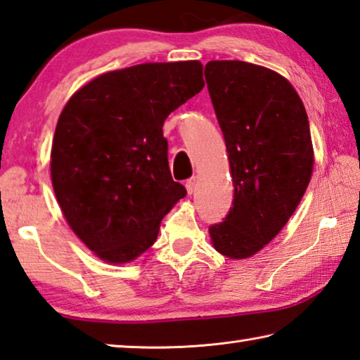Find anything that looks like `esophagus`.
<instances>
[{
    "instance_id": "34e87169",
    "label": "esophagus",
    "mask_w": 360,
    "mask_h": 360,
    "mask_svg": "<svg viewBox=\"0 0 360 360\" xmlns=\"http://www.w3.org/2000/svg\"><path fill=\"white\" fill-rule=\"evenodd\" d=\"M195 186H197V178H191L186 181V188H187L188 195H192L195 192Z\"/></svg>"
}]
</instances>
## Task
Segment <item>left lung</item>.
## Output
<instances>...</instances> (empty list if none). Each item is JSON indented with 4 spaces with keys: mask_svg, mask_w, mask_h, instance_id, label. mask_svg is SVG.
<instances>
[{
    "mask_svg": "<svg viewBox=\"0 0 360 360\" xmlns=\"http://www.w3.org/2000/svg\"><path fill=\"white\" fill-rule=\"evenodd\" d=\"M205 77L234 186L233 207L209 234L221 255L248 258L277 236L307 191L309 117L291 83L271 69L209 61Z\"/></svg>",
    "mask_w": 360,
    "mask_h": 360,
    "instance_id": "8db88e82",
    "label": "left lung"
}]
</instances>
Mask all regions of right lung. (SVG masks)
Wrapping results in <instances>:
<instances>
[{
    "instance_id": "1",
    "label": "right lung",
    "mask_w": 360,
    "mask_h": 360,
    "mask_svg": "<svg viewBox=\"0 0 360 360\" xmlns=\"http://www.w3.org/2000/svg\"><path fill=\"white\" fill-rule=\"evenodd\" d=\"M202 86L200 61L139 64L94 78L61 112L53 191L72 230L103 261L140 257L187 195L172 178L162 127Z\"/></svg>"
}]
</instances>
